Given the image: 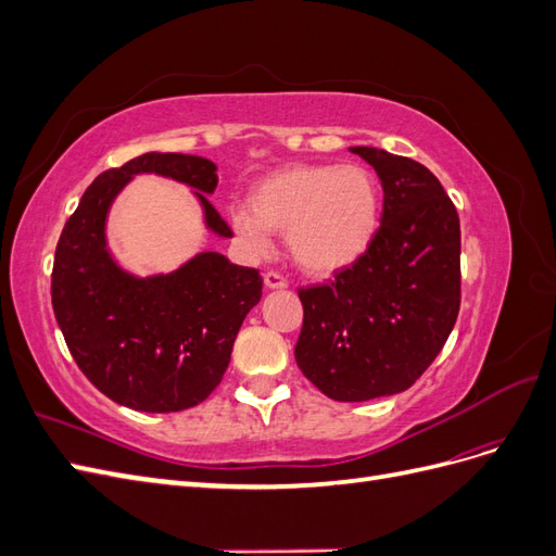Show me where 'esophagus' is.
Instances as JSON below:
<instances>
[{"label": "esophagus", "instance_id": "34e87169", "mask_svg": "<svg viewBox=\"0 0 556 556\" xmlns=\"http://www.w3.org/2000/svg\"><path fill=\"white\" fill-rule=\"evenodd\" d=\"M264 285H266V290H285L288 288V280H285L278 271H266Z\"/></svg>", "mask_w": 556, "mask_h": 556}]
</instances>
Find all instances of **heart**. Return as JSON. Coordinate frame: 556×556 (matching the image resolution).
<instances>
[{
    "mask_svg": "<svg viewBox=\"0 0 556 556\" xmlns=\"http://www.w3.org/2000/svg\"><path fill=\"white\" fill-rule=\"evenodd\" d=\"M229 220L255 250L271 245V231L288 233L290 255L304 271L333 276L371 248L380 190L357 164H292L252 185L250 206H233Z\"/></svg>",
    "mask_w": 556,
    "mask_h": 556,
    "instance_id": "heart-1",
    "label": "heart"
}]
</instances>
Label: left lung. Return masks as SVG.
Instances as JSON below:
<instances>
[{
	"mask_svg": "<svg viewBox=\"0 0 556 556\" xmlns=\"http://www.w3.org/2000/svg\"><path fill=\"white\" fill-rule=\"evenodd\" d=\"M350 150L380 178V229L333 282L299 290L294 357L329 399L371 401L408 390L443 350L459 315L462 231L425 164L371 146Z\"/></svg>",
	"mask_w": 556,
	"mask_h": 556,
	"instance_id": "8db88e82",
	"label": "left lung"
}]
</instances>
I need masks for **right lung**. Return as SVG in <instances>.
Wrapping results in <instances>:
<instances>
[{
  "label": "right lung",
  "mask_w": 556,
  "mask_h": 556,
  "mask_svg": "<svg viewBox=\"0 0 556 556\" xmlns=\"http://www.w3.org/2000/svg\"><path fill=\"white\" fill-rule=\"evenodd\" d=\"M141 174L188 185L206 229L233 237L208 201L217 188L211 160L146 153L99 174L80 197L55 248L50 294L66 348L99 392L131 410L178 413L220 384L243 319L262 299V276L213 250L146 278L117 264L109 211Z\"/></svg>",
  "instance_id": "add662e5"
}]
</instances>
